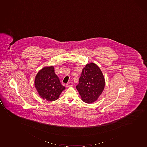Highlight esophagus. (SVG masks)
<instances>
[{
	"mask_svg": "<svg viewBox=\"0 0 147 147\" xmlns=\"http://www.w3.org/2000/svg\"><path fill=\"white\" fill-rule=\"evenodd\" d=\"M73 86V84L72 82H68V83L66 84V86H67V88H69V87H71V86Z\"/></svg>",
	"mask_w": 147,
	"mask_h": 147,
	"instance_id": "34e87169",
	"label": "esophagus"
}]
</instances>
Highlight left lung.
I'll return each mask as SVG.
<instances>
[{"mask_svg": "<svg viewBox=\"0 0 147 147\" xmlns=\"http://www.w3.org/2000/svg\"><path fill=\"white\" fill-rule=\"evenodd\" d=\"M105 84L101 70L96 64L90 63L82 69L76 88L82 100L90 104L96 101L101 95Z\"/></svg>", "mask_w": 147, "mask_h": 147, "instance_id": "8db88e82", "label": "left lung"}]
</instances>
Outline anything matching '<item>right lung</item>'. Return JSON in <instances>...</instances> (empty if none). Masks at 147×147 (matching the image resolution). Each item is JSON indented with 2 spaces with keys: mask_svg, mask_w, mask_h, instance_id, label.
<instances>
[{
  "mask_svg": "<svg viewBox=\"0 0 147 147\" xmlns=\"http://www.w3.org/2000/svg\"><path fill=\"white\" fill-rule=\"evenodd\" d=\"M34 86L39 96L50 101L59 99L65 88L55 74L53 66L45 67L38 71L34 79Z\"/></svg>",
  "mask_w": 147,
  "mask_h": 147,
  "instance_id": "obj_1",
  "label": "right lung"
}]
</instances>
